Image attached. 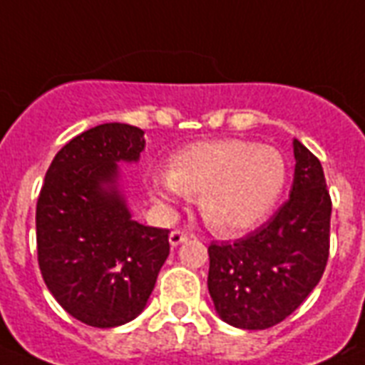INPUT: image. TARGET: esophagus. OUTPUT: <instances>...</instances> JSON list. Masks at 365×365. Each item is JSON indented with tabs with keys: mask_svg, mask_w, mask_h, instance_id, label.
<instances>
[{
	"mask_svg": "<svg viewBox=\"0 0 365 365\" xmlns=\"http://www.w3.org/2000/svg\"><path fill=\"white\" fill-rule=\"evenodd\" d=\"M187 239H189V235L185 233V231H180V229H174V231L170 233V237H168V240H170V244L174 246V248L185 242Z\"/></svg>",
	"mask_w": 365,
	"mask_h": 365,
	"instance_id": "esophagus-1",
	"label": "esophagus"
}]
</instances>
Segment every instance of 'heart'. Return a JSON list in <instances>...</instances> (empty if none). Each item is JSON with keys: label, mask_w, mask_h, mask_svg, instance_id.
Segmentation results:
<instances>
[{"label": "heart", "mask_w": 365, "mask_h": 365, "mask_svg": "<svg viewBox=\"0 0 365 365\" xmlns=\"http://www.w3.org/2000/svg\"><path fill=\"white\" fill-rule=\"evenodd\" d=\"M286 176V159L272 145L237 138L205 140L172 155L170 170L151 172L148 193L163 208L197 195L206 225L217 235H235L265 220Z\"/></svg>", "instance_id": "heart-1"}]
</instances>
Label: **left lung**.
Returning <instances> with one entry per match:
<instances>
[{
  "label": "left lung",
  "instance_id": "1",
  "mask_svg": "<svg viewBox=\"0 0 365 365\" xmlns=\"http://www.w3.org/2000/svg\"><path fill=\"white\" fill-rule=\"evenodd\" d=\"M289 199L259 229L208 248L217 317L240 329L282 322L320 282L329 254L331 199L320 160L294 138Z\"/></svg>",
  "mask_w": 365,
  "mask_h": 365
}]
</instances>
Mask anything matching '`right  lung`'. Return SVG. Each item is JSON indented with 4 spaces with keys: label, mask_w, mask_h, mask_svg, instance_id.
Returning a JSON list of instances; mask_svg holds the SVG:
<instances>
[{
    "label": "right lung",
    "mask_w": 365,
    "mask_h": 365,
    "mask_svg": "<svg viewBox=\"0 0 365 365\" xmlns=\"http://www.w3.org/2000/svg\"><path fill=\"white\" fill-rule=\"evenodd\" d=\"M143 130L104 123L66 143L37 199V261L68 314L117 328L145 309L168 257V229L132 220L121 163H138Z\"/></svg>",
    "instance_id": "1"
}]
</instances>
